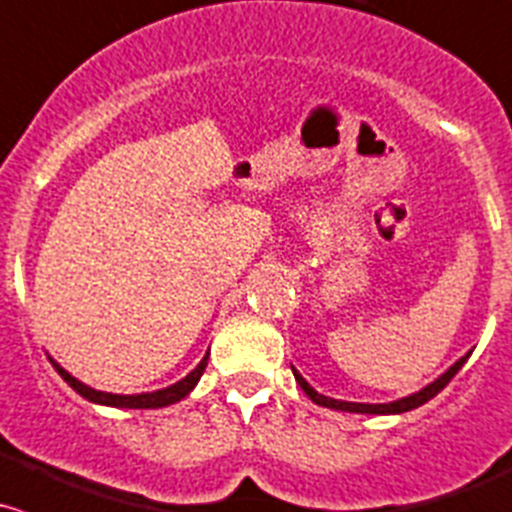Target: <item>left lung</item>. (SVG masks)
Here are the masks:
<instances>
[{"mask_svg":"<svg viewBox=\"0 0 512 512\" xmlns=\"http://www.w3.org/2000/svg\"><path fill=\"white\" fill-rule=\"evenodd\" d=\"M468 355H470V352H468ZM468 355H465V357H460V360L455 362V365L450 367L448 372H443V375H440L438 380H435V382H430L428 388H423V390H420V393L410 395V398H403V400H395V403H380V405H367V403H345V400H332V398H325V395H320V393H317L315 388H310V385H307V380H305V377L300 375V372H297V370H292V375H295L297 385H300V388L305 390V393H307V398H310L312 403L322 405V408H330V410H342V413L395 415V413H408V410H415V408H420V405H425V403H428L430 398H435V395H438L440 390H443L445 385H448V382L453 380V377H455V372H458L460 367L465 365V360H468Z\"/></svg>","mask_w":512,"mask_h":512,"instance_id":"left-lung-1","label":"left lung"}]
</instances>
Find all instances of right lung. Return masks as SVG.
Instances as JSON below:
<instances>
[{
	"mask_svg": "<svg viewBox=\"0 0 512 512\" xmlns=\"http://www.w3.org/2000/svg\"><path fill=\"white\" fill-rule=\"evenodd\" d=\"M207 357H210V352H207L205 357H202L200 365L195 367V370L190 372V375L185 377V380L175 382V385H170V388L165 390H157V393H142V395H114V393H99V390L89 388V385H84V382H79L77 377L69 375L64 367H59L57 362L52 360L54 370L59 372V375L64 377V382H67L69 388L77 390L82 398L92 400V403H99V405H112V408H137V410H150V408H165V405H172L177 403V400L185 398L187 393H190L192 388L197 385V380L202 377V372H205L207 367Z\"/></svg>",
	"mask_w": 512,
	"mask_h": 512,
	"instance_id": "1",
	"label": "right lung"
}]
</instances>
